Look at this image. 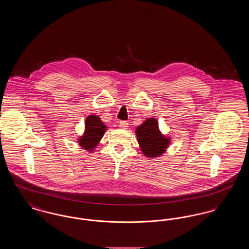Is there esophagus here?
<instances>
[{"label":"esophagus","instance_id":"esophagus-1","mask_svg":"<svg viewBox=\"0 0 249 249\" xmlns=\"http://www.w3.org/2000/svg\"><path fill=\"white\" fill-rule=\"evenodd\" d=\"M119 126L120 129L125 130V129H127V128L129 127V123H128L127 121H123V120H121V121H119Z\"/></svg>","mask_w":249,"mask_h":249}]
</instances>
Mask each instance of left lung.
<instances>
[{"label": "left lung", "mask_w": 249, "mask_h": 249, "mask_svg": "<svg viewBox=\"0 0 249 249\" xmlns=\"http://www.w3.org/2000/svg\"><path fill=\"white\" fill-rule=\"evenodd\" d=\"M141 151L148 158H156L163 154L170 143V138L165 137L159 130L157 119H147L135 130Z\"/></svg>", "instance_id": "obj_1"}]
</instances>
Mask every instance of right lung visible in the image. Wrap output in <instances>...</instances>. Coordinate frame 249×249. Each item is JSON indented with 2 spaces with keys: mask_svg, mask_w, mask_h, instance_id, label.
<instances>
[{
  "mask_svg": "<svg viewBox=\"0 0 249 249\" xmlns=\"http://www.w3.org/2000/svg\"><path fill=\"white\" fill-rule=\"evenodd\" d=\"M107 126L96 115L89 116L85 122V132L78 139L81 147L88 151H93L100 140L103 138Z\"/></svg>",
  "mask_w": 249,
  "mask_h": 249,
  "instance_id": "1",
  "label": "right lung"
}]
</instances>
